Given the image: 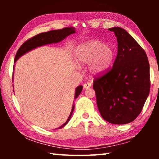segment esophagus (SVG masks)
Returning a JSON list of instances; mask_svg holds the SVG:
<instances>
[{"mask_svg":"<svg viewBox=\"0 0 159 159\" xmlns=\"http://www.w3.org/2000/svg\"><path fill=\"white\" fill-rule=\"evenodd\" d=\"M91 86H92V84H91L90 83H87L83 85V88H84V89H88V88H90Z\"/></svg>","mask_w":159,"mask_h":159,"instance_id":"esophagus-1","label":"esophagus"}]
</instances>
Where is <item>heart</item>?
<instances>
[{"label": "heart", "instance_id": "1", "mask_svg": "<svg viewBox=\"0 0 159 159\" xmlns=\"http://www.w3.org/2000/svg\"><path fill=\"white\" fill-rule=\"evenodd\" d=\"M115 50L111 45L104 44L100 40L93 39L83 43L76 48L74 58L79 66L89 64L91 74H104L111 65Z\"/></svg>", "mask_w": 159, "mask_h": 159}]
</instances>
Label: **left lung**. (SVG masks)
Wrapping results in <instances>:
<instances>
[{
    "label": "left lung",
    "mask_w": 159,
    "mask_h": 159,
    "mask_svg": "<svg viewBox=\"0 0 159 159\" xmlns=\"http://www.w3.org/2000/svg\"><path fill=\"white\" fill-rule=\"evenodd\" d=\"M118 53L112 69L93 81L102 117L112 124H126L142 111L150 90L149 63L144 50L125 29L113 27Z\"/></svg>",
    "instance_id": "left-lung-1"
}]
</instances>
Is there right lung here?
Instances as JSON below:
<instances>
[{
  "instance_id": "add662e5",
  "label": "right lung",
  "mask_w": 159,
  "mask_h": 159,
  "mask_svg": "<svg viewBox=\"0 0 159 159\" xmlns=\"http://www.w3.org/2000/svg\"><path fill=\"white\" fill-rule=\"evenodd\" d=\"M75 30L74 29L71 28H64L62 29H58V30H52L48 32H45V33H41L36 35V36H34L31 39H29L28 41L24 43L21 45V47L19 48L18 51L17 52V54L15 55V61L14 63L15 64L16 61L18 60L19 58L21 56L25 55L26 52H29V51L32 50L33 49H35L38 47L43 46L44 45H48L50 43H57L64 40L65 38H66L69 35L75 33ZM15 67V65H14ZM83 90V86L79 85L76 88V92H75V96L74 98L76 99L78 97L81 93ZM74 109V104H73V106H72L71 111L70 113V115L69 118H67L66 121L62 125H61L58 129H60L63 128L64 125H66L68 122L69 121L70 118L71 117L72 113Z\"/></svg>"
}]
</instances>
